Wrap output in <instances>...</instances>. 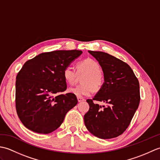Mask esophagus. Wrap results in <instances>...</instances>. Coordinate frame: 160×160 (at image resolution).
I'll use <instances>...</instances> for the list:
<instances>
[{
    "instance_id": "esophagus-1",
    "label": "esophagus",
    "mask_w": 160,
    "mask_h": 160,
    "mask_svg": "<svg viewBox=\"0 0 160 160\" xmlns=\"http://www.w3.org/2000/svg\"><path fill=\"white\" fill-rule=\"evenodd\" d=\"M77 99H78V101L79 102H82V101H84V98H81V97H78Z\"/></svg>"
}]
</instances>
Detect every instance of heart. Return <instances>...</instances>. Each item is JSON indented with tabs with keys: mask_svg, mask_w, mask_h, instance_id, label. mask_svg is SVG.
I'll list each match as a JSON object with an SVG mask.
<instances>
[{
	"mask_svg": "<svg viewBox=\"0 0 160 160\" xmlns=\"http://www.w3.org/2000/svg\"><path fill=\"white\" fill-rule=\"evenodd\" d=\"M86 74L82 78L81 82L82 84L68 90L69 93L78 97L89 96L94 91H98L103 84V77L100 72V67L96 60L87 58L80 61L77 64V72L72 67H66L63 69L62 76L65 82L73 85L76 82L78 75Z\"/></svg>",
	"mask_w": 160,
	"mask_h": 160,
	"instance_id": "heart-1",
	"label": "heart"
}]
</instances>
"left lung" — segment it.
Here are the masks:
<instances>
[{"mask_svg":"<svg viewBox=\"0 0 160 160\" xmlns=\"http://www.w3.org/2000/svg\"><path fill=\"white\" fill-rule=\"evenodd\" d=\"M102 69L104 82L84 115L87 128L95 136L111 139L123 133L130 124L140 101V84L128 64L107 53L89 51ZM93 101L107 103V107Z\"/></svg>","mask_w":160,"mask_h":160,"instance_id":"1","label":"left lung"}]
</instances>
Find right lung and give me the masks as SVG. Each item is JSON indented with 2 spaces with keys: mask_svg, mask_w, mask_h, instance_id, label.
Here are the masks:
<instances>
[{
  "mask_svg": "<svg viewBox=\"0 0 160 160\" xmlns=\"http://www.w3.org/2000/svg\"><path fill=\"white\" fill-rule=\"evenodd\" d=\"M80 50H59L39 54L27 61L17 74L16 108L23 125L48 134L58 128L67 113L78 104L67 89L63 69L80 56Z\"/></svg>",
  "mask_w": 160,
  "mask_h": 160,
  "instance_id": "add662e5",
  "label": "right lung"
}]
</instances>
